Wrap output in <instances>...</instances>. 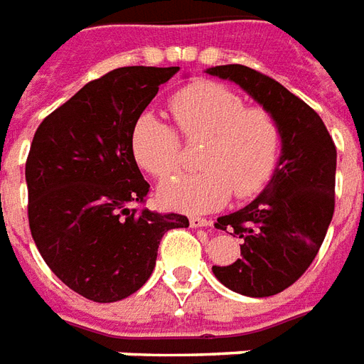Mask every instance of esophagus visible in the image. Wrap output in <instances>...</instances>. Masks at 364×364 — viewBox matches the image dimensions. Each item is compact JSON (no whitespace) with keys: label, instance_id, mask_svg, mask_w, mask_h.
Listing matches in <instances>:
<instances>
[{"label":"esophagus","instance_id":"esophagus-1","mask_svg":"<svg viewBox=\"0 0 364 364\" xmlns=\"http://www.w3.org/2000/svg\"><path fill=\"white\" fill-rule=\"evenodd\" d=\"M189 224L193 226V228H203V226H210L213 222L206 220V218H198V216H191Z\"/></svg>","mask_w":364,"mask_h":364}]
</instances>
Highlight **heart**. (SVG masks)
<instances>
[{
    "instance_id": "b5f03b06",
    "label": "heart",
    "mask_w": 364,
    "mask_h": 364,
    "mask_svg": "<svg viewBox=\"0 0 364 364\" xmlns=\"http://www.w3.org/2000/svg\"><path fill=\"white\" fill-rule=\"evenodd\" d=\"M169 111L187 140H203L197 173L175 175L159 187V200L183 213H210L234 197H255L271 181L281 128L267 109L247 107L236 91L214 82H195L169 97ZM130 146L138 166L166 179L181 164V136L150 112L134 122Z\"/></svg>"
}]
</instances>
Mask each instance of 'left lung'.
<instances>
[{
    "mask_svg": "<svg viewBox=\"0 0 364 364\" xmlns=\"http://www.w3.org/2000/svg\"><path fill=\"white\" fill-rule=\"evenodd\" d=\"M206 72L237 83L281 128V159L265 191L216 222L242 237V259L213 267L234 292L273 296L296 282L320 252L336 208V144L320 114L273 77L240 64Z\"/></svg>",
    "mask_w": 364,
    "mask_h": 364,
    "instance_id": "left-lung-1",
    "label": "left lung"
}]
</instances>
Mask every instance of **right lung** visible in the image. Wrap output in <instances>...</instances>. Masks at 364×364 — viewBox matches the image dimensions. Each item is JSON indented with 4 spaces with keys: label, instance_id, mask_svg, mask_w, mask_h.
Instances as JSON below:
<instances>
[{
    "label": "right lung",
    "instance_id": "obj_1",
    "mask_svg": "<svg viewBox=\"0 0 364 364\" xmlns=\"http://www.w3.org/2000/svg\"><path fill=\"white\" fill-rule=\"evenodd\" d=\"M179 68H117L85 83L36 128L25 177L28 228L46 265L93 302H117L150 279L167 230L187 216L144 208L134 122Z\"/></svg>",
    "mask_w": 364,
    "mask_h": 364
}]
</instances>
